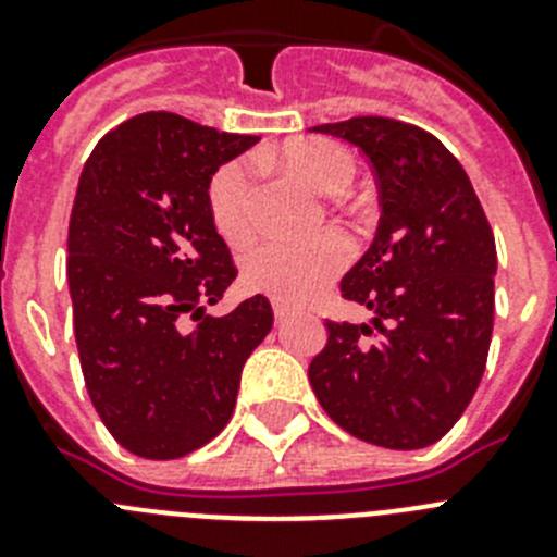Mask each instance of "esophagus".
Masks as SVG:
<instances>
[{
	"label": "esophagus",
	"instance_id": "34e87169",
	"mask_svg": "<svg viewBox=\"0 0 557 557\" xmlns=\"http://www.w3.org/2000/svg\"><path fill=\"white\" fill-rule=\"evenodd\" d=\"M273 314H275V321L284 323V321H287V318H289V307H284V304L275 301V304H273Z\"/></svg>",
	"mask_w": 557,
	"mask_h": 557
}]
</instances>
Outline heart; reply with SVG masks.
I'll list each match as a JSON object with an SVG mask.
<instances>
[{
    "instance_id": "b5f03b06",
    "label": "heart",
    "mask_w": 557,
    "mask_h": 557,
    "mask_svg": "<svg viewBox=\"0 0 557 557\" xmlns=\"http://www.w3.org/2000/svg\"><path fill=\"white\" fill-rule=\"evenodd\" d=\"M278 164L323 195H337L354 178V161L343 147L321 139H301L278 152ZM211 223L228 245L250 239V166L231 161L214 172L209 184ZM348 259V243L334 231L304 245L262 243L243 259V284L273 301L301 304L318 293Z\"/></svg>"
}]
</instances>
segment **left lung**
Instances as JSON below:
<instances>
[{
	"instance_id": "left-lung-1",
	"label": "left lung",
	"mask_w": 557,
	"mask_h": 557,
	"mask_svg": "<svg viewBox=\"0 0 557 557\" xmlns=\"http://www.w3.org/2000/svg\"><path fill=\"white\" fill-rule=\"evenodd\" d=\"M362 150L379 186L376 236L339 293L371 323H326L309 382L334 424L385 449H424L480 385L494 332L496 245L460 161L387 116L309 127Z\"/></svg>"
}]
</instances>
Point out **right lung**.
Here are the masks:
<instances>
[{"label":"right lung","mask_w":557,"mask_h":557,"mask_svg":"<svg viewBox=\"0 0 557 557\" xmlns=\"http://www.w3.org/2000/svg\"><path fill=\"white\" fill-rule=\"evenodd\" d=\"M256 141L147 111L102 136L81 172L66 278L83 379L108 432L147 460L223 432L245 359L273 329L264 295L206 312L236 278L211 175Z\"/></svg>","instance_id":"obj_1"}]
</instances>
